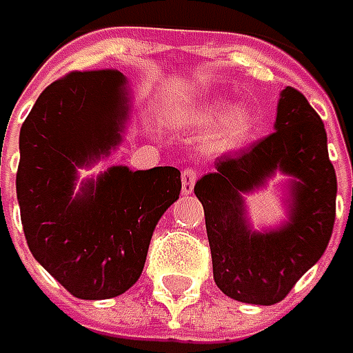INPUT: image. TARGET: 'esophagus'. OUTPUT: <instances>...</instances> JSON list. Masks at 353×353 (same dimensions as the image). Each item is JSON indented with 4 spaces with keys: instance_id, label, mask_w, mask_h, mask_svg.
Returning <instances> with one entry per match:
<instances>
[{
    "instance_id": "obj_1",
    "label": "esophagus",
    "mask_w": 353,
    "mask_h": 353,
    "mask_svg": "<svg viewBox=\"0 0 353 353\" xmlns=\"http://www.w3.org/2000/svg\"><path fill=\"white\" fill-rule=\"evenodd\" d=\"M181 179H183V194H190L194 190V184L198 181V170L192 169V167L190 169H184Z\"/></svg>"
}]
</instances>
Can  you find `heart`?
<instances>
[{
	"label": "heart",
	"mask_w": 353,
	"mask_h": 353,
	"mask_svg": "<svg viewBox=\"0 0 353 353\" xmlns=\"http://www.w3.org/2000/svg\"><path fill=\"white\" fill-rule=\"evenodd\" d=\"M228 102L218 100V102H208L200 105L196 110L186 114V123L192 128H206L214 123L220 116H224ZM255 128V114L250 108L239 105L236 110H232L230 114H225L224 119L208 131V135L204 137V149L208 153H225L232 151L239 145L250 139L251 131Z\"/></svg>",
	"instance_id": "b5f03b06"
}]
</instances>
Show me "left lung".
<instances>
[{"instance_id": "8db88e82", "label": "left lung", "mask_w": 353, "mask_h": 353, "mask_svg": "<svg viewBox=\"0 0 353 353\" xmlns=\"http://www.w3.org/2000/svg\"><path fill=\"white\" fill-rule=\"evenodd\" d=\"M194 194L204 206L218 289L250 305H275L322 257L336 220V170L326 129L296 88L283 90L275 131L220 157ZM279 168L297 179L292 222L257 234L245 224L241 194Z\"/></svg>"}]
</instances>
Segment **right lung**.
I'll list each match as a JSON object with an SVG mask.
<instances>
[{
    "label": "right lung",
    "mask_w": 353,
    "mask_h": 353,
    "mask_svg": "<svg viewBox=\"0 0 353 353\" xmlns=\"http://www.w3.org/2000/svg\"><path fill=\"white\" fill-rule=\"evenodd\" d=\"M119 70L68 72L43 90L19 133L17 200L33 257L76 299L100 301L139 279L159 218L181 194V170L112 167L72 198L76 167L119 143Z\"/></svg>",
    "instance_id": "obj_1"
}]
</instances>
